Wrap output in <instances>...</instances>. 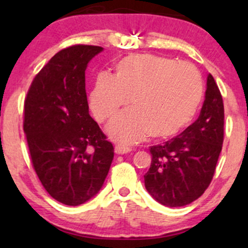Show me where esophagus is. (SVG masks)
<instances>
[{
  "label": "esophagus",
  "instance_id": "34e87169",
  "mask_svg": "<svg viewBox=\"0 0 248 248\" xmlns=\"http://www.w3.org/2000/svg\"><path fill=\"white\" fill-rule=\"evenodd\" d=\"M114 152L115 154H118V155H124V154H127L130 152V149L128 147H122V146H116L114 148Z\"/></svg>",
  "mask_w": 248,
  "mask_h": 248
}]
</instances>
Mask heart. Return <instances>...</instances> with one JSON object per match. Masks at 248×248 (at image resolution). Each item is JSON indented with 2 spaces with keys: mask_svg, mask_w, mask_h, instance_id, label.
I'll use <instances>...</instances> for the list:
<instances>
[{
  "mask_svg": "<svg viewBox=\"0 0 248 248\" xmlns=\"http://www.w3.org/2000/svg\"><path fill=\"white\" fill-rule=\"evenodd\" d=\"M132 99V109L121 112L107 124L113 141L138 143L150 134L170 139L193 121L203 100V81L189 64L168 57L128 56L115 65L114 76L96 77L90 105L98 121L112 118Z\"/></svg>",
  "mask_w": 248,
  "mask_h": 248,
  "instance_id": "obj_1",
  "label": "heart"
}]
</instances>
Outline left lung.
<instances>
[{"instance_id": "1", "label": "left lung", "mask_w": 248, "mask_h": 248, "mask_svg": "<svg viewBox=\"0 0 248 248\" xmlns=\"http://www.w3.org/2000/svg\"><path fill=\"white\" fill-rule=\"evenodd\" d=\"M223 140V98L209 73L205 100L197 120L181 135L150 147L152 164L144 175L147 191L164 206L192 203L211 183Z\"/></svg>"}]
</instances>
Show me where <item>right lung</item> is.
<instances>
[{
  "label": "right lung",
  "mask_w": 248,
  "mask_h": 248,
  "mask_svg": "<svg viewBox=\"0 0 248 248\" xmlns=\"http://www.w3.org/2000/svg\"><path fill=\"white\" fill-rule=\"evenodd\" d=\"M104 50L73 45L59 51L35 77L24 104V134L37 176L65 205L100 191L114 148L88 113L85 71Z\"/></svg>",
  "instance_id": "obj_1"
}]
</instances>
